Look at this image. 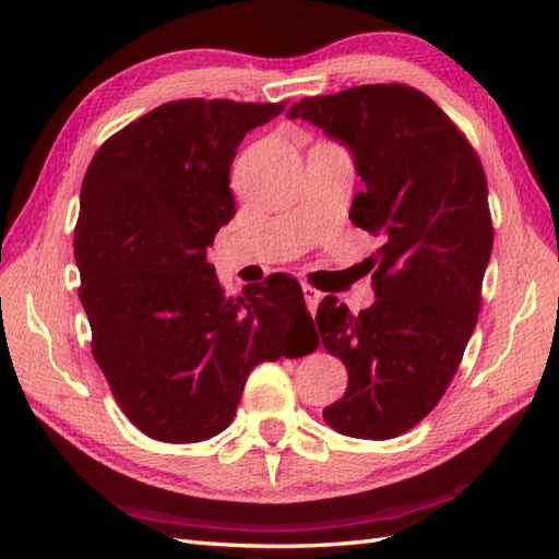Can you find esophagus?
<instances>
[{
    "label": "esophagus",
    "instance_id": "obj_1",
    "mask_svg": "<svg viewBox=\"0 0 559 559\" xmlns=\"http://www.w3.org/2000/svg\"><path fill=\"white\" fill-rule=\"evenodd\" d=\"M302 295H305V302H307V310H310V314H314V310H317V305H319V300H322V293H319L317 288H312V286H302Z\"/></svg>",
    "mask_w": 559,
    "mask_h": 559
}]
</instances>
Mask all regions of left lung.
<instances>
[{
  "label": "left lung",
  "mask_w": 559,
  "mask_h": 559,
  "mask_svg": "<svg viewBox=\"0 0 559 559\" xmlns=\"http://www.w3.org/2000/svg\"><path fill=\"white\" fill-rule=\"evenodd\" d=\"M288 117L350 151L362 180L350 221L382 237L367 259L372 307L353 314L334 295L317 307L324 348L348 370L324 420L358 439L399 437L444 396L476 329L492 252L488 180L456 124L403 83L302 98Z\"/></svg>",
  "instance_id": "1"
}]
</instances>
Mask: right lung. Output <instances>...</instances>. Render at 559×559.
<instances>
[{"label":"right lung","instance_id":"add662e5","mask_svg":"<svg viewBox=\"0 0 559 559\" xmlns=\"http://www.w3.org/2000/svg\"><path fill=\"white\" fill-rule=\"evenodd\" d=\"M283 110L165 103L105 141L83 177L74 257L91 350L127 418L158 442L223 432L254 365L288 358V338L312 326L288 273L228 298L206 259L235 216L237 146Z\"/></svg>","mask_w":559,"mask_h":559}]
</instances>
